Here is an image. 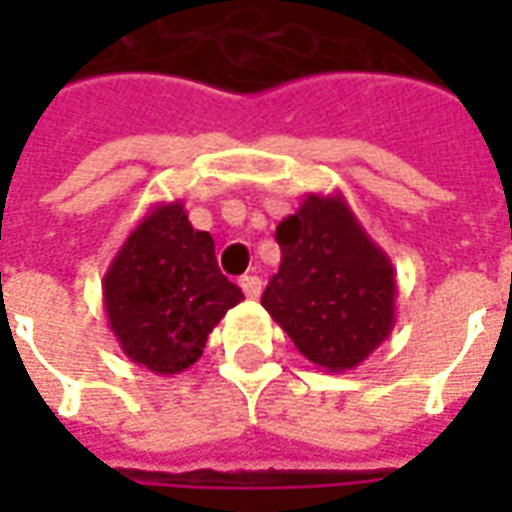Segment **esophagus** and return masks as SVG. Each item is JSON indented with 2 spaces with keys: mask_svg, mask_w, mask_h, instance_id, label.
<instances>
[{
  "mask_svg": "<svg viewBox=\"0 0 512 512\" xmlns=\"http://www.w3.org/2000/svg\"><path fill=\"white\" fill-rule=\"evenodd\" d=\"M238 285H241V290H244L249 299H257L260 290H263V282H260V277H255V274H244V277L238 279Z\"/></svg>",
  "mask_w": 512,
  "mask_h": 512,
  "instance_id": "esophagus-1",
  "label": "esophagus"
}]
</instances>
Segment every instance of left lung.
I'll use <instances>...</instances> for the list:
<instances>
[{"instance_id": "obj_1", "label": "left lung", "mask_w": 512, "mask_h": 512, "mask_svg": "<svg viewBox=\"0 0 512 512\" xmlns=\"http://www.w3.org/2000/svg\"><path fill=\"white\" fill-rule=\"evenodd\" d=\"M282 263L260 304L326 373L362 365L395 329V268L340 191L277 224Z\"/></svg>"}]
</instances>
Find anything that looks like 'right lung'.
<instances>
[{"label":"right lung","mask_w":512,"mask_h":512,"mask_svg":"<svg viewBox=\"0 0 512 512\" xmlns=\"http://www.w3.org/2000/svg\"><path fill=\"white\" fill-rule=\"evenodd\" d=\"M241 299L219 271L211 233L194 230L178 200L153 205L104 274L109 329L123 354L156 376L194 365Z\"/></svg>","instance_id":"1"}]
</instances>
